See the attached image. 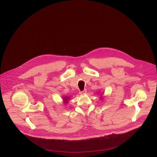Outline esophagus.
Here are the masks:
<instances>
[{
  "label": "esophagus",
  "instance_id": "obj_1",
  "mask_svg": "<svg viewBox=\"0 0 157 157\" xmlns=\"http://www.w3.org/2000/svg\"><path fill=\"white\" fill-rule=\"evenodd\" d=\"M86 90H82V91H80L79 92V94H85V93H86Z\"/></svg>",
  "mask_w": 157,
  "mask_h": 157
}]
</instances>
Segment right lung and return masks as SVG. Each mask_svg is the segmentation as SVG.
<instances>
[{
    "label": "right lung",
    "mask_w": 157,
    "mask_h": 157,
    "mask_svg": "<svg viewBox=\"0 0 157 157\" xmlns=\"http://www.w3.org/2000/svg\"><path fill=\"white\" fill-rule=\"evenodd\" d=\"M68 98H69V97H65V98H64V100H65V103H67V100H68Z\"/></svg>",
    "instance_id": "1"
}]
</instances>
